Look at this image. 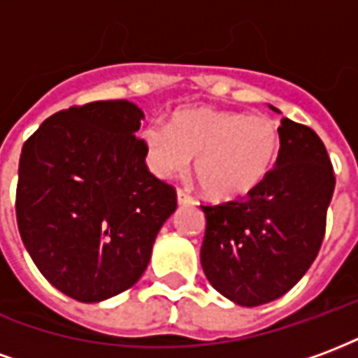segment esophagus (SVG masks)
Here are the masks:
<instances>
[{
  "label": "esophagus",
  "mask_w": 358,
  "mask_h": 358,
  "mask_svg": "<svg viewBox=\"0 0 358 358\" xmlns=\"http://www.w3.org/2000/svg\"><path fill=\"white\" fill-rule=\"evenodd\" d=\"M176 199H178V205H189V203H194V199L186 192H182V189L176 192Z\"/></svg>",
  "instance_id": "1"
}]
</instances>
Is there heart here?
I'll list each match as a JSON object with an SVG mask.
<instances>
[{
	"label": "heart",
	"mask_w": 358,
	"mask_h": 358,
	"mask_svg": "<svg viewBox=\"0 0 358 358\" xmlns=\"http://www.w3.org/2000/svg\"><path fill=\"white\" fill-rule=\"evenodd\" d=\"M141 143L157 176L184 172L195 157L194 172L203 194L215 201H236L268 178L280 151V132L266 115L199 105L176 110L169 126L148 124Z\"/></svg>",
	"instance_id": "heart-1"
}]
</instances>
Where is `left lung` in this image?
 Returning a JSON list of instances; mask_svg holds the SVG:
<instances>
[{
  "mask_svg": "<svg viewBox=\"0 0 358 358\" xmlns=\"http://www.w3.org/2000/svg\"><path fill=\"white\" fill-rule=\"evenodd\" d=\"M278 132L276 166L245 201L201 207L207 218L203 272L241 307L278 299L305 276L322 245L336 187L330 157L315 130L284 118Z\"/></svg>",
  "mask_w": 358,
  "mask_h": 358,
  "instance_id": "8db88e82",
  "label": "left lung"
}]
</instances>
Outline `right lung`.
Returning <instances> with one entry per match:
<instances>
[{
	"label": "right lung",
	"mask_w": 358,
	"mask_h": 358,
	"mask_svg": "<svg viewBox=\"0 0 358 358\" xmlns=\"http://www.w3.org/2000/svg\"><path fill=\"white\" fill-rule=\"evenodd\" d=\"M141 120L132 101H94L55 113L22 145V243L48 282L82 303L132 287L176 210L174 187L148 171Z\"/></svg>",
	"instance_id": "right-lung-1"
}]
</instances>
